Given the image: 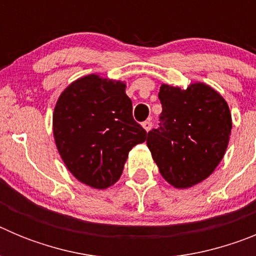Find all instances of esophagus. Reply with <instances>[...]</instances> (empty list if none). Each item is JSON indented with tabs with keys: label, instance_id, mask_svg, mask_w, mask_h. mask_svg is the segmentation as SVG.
<instances>
[{
	"label": "esophagus",
	"instance_id": "obj_1",
	"mask_svg": "<svg viewBox=\"0 0 256 256\" xmlns=\"http://www.w3.org/2000/svg\"><path fill=\"white\" fill-rule=\"evenodd\" d=\"M142 126H144V130H146V132H148V130H151V126H152V123H151L150 120H146L142 123Z\"/></svg>",
	"mask_w": 256,
	"mask_h": 256
}]
</instances>
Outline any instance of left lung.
I'll return each instance as SVG.
<instances>
[{
  "instance_id": "obj_1",
  "label": "left lung",
  "mask_w": 256,
  "mask_h": 256,
  "mask_svg": "<svg viewBox=\"0 0 256 256\" xmlns=\"http://www.w3.org/2000/svg\"><path fill=\"white\" fill-rule=\"evenodd\" d=\"M162 106L158 130L148 133L154 162L170 186L190 188L206 180L224 156L232 130L230 108L205 83L186 90L160 86Z\"/></svg>"
}]
</instances>
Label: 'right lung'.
<instances>
[{"instance_id":"add662e5","label":"right lung","mask_w":256,"mask_h":256,"mask_svg":"<svg viewBox=\"0 0 256 256\" xmlns=\"http://www.w3.org/2000/svg\"><path fill=\"white\" fill-rule=\"evenodd\" d=\"M126 82L90 74L70 83L52 115L56 148L68 170L96 190L112 186L128 154L146 141V130L132 116Z\"/></svg>"}]
</instances>
